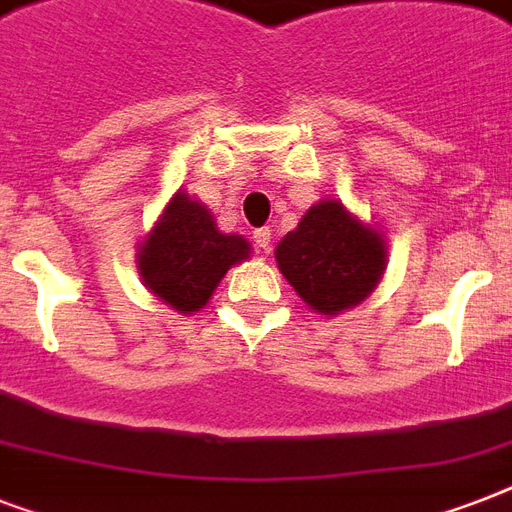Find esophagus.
<instances>
[{
  "instance_id": "obj_1",
  "label": "esophagus",
  "mask_w": 512,
  "mask_h": 512,
  "mask_svg": "<svg viewBox=\"0 0 512 512\" xmlns=\"http://www.w3.org/2000/svg\"><path fill=\"white\" fill-rule=\"evenodd\" d=\"M252 239H255V244L263 249V252H271V228H257Z\"/></svg>"
}]
</instances>
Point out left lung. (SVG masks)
I'll list each match as a JSON object with an SVG mask.
<instances>
[{"mask_svg":"<svg viewBox=\"0 0 512 512\" xmlns=\"http://www.w3.org/2000/svg\"><path fill=\"white\" fill-rule=\"evenodd\" d=\"M276 263L305 305L337 316L372 295L388 265V244L340 201L324 199L279 241Z\"/></svg>","mask_w":512,"mask_h":512,"instance_id":"obj_1","label":"left lung"}]
</instances>
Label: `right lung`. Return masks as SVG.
<instances>
[{
	"instance_id": "1",
	"label": "right lung",
	"mask_w": 512,
	"mask_h": 512,
	"mask_svg": "<svg viewBox=\"0 0 512 512\" xmlns=\"http://www.w3.org/2000/svg\"><path fill=\"white\" fill-rule=\"evenodd\" d=\"M247 257L244 236L217 231L212 212L177 191L140 247L138 271L159 300L180 313H193L209 303L225 271Z\"/></svg>"
}]
</instances>
